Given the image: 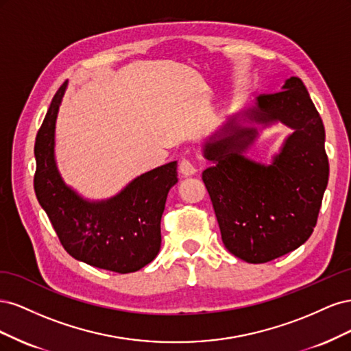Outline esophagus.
Wrapping results in <instances>:
<instances>
[{
	"mask_svg": "<svg viewBox=\"0 0 351 351\" xmlns=\"http://www.w3.org/2000/svg\"><path fill=\"white\" fill-rule=\"evenodd\" d=\"M178 171H180V174H183L184 177H190V176L196 174V167L192 164V161H189V159L184 158L178 164Z\"/></svg>",
	"mask_w": 351,
	"mask_h": 351,
	"instance_id": "34e87169",
	"label": "esophagus"
}]
</instances>
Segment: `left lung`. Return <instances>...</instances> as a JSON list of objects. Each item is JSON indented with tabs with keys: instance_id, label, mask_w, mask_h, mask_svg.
<instances>
[{
	"instance_id": "left-lung-1",
	"label": "left lung",
	"mask_w": 351,
	"mask_h": 351,
	"mask_svg": "<svg viewBox=\"0 0 351 351\" xmlns=\"http://www.w3.org/2000/svg\"><path fill=\"white\" fill-rule=\"evenodd\" d=\"M280 121L293 133L271 166L254 163L243 152L256 128ZM214 165L202 173L214 205L222 243L234 256L265 263L289 253L311 237L328 184L329 164L319 112L299 77L287 79L281 92L261 95L252 108L236 114L204 145Z\"/></svg>"
}]
</instances>
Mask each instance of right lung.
Instances as JSON below:
<instances>
[{
	"instance_id": "1",
	"label": "right lung",
	"mask_w": 351,
	"mask_h": 351,
	"mask_svg": "<svg viewBox=\"0 0 351 351\" xmlns=\"http://www.w3.org/2000/svg\"><path fill=\"white\" fill-rule=\"evenodd\" d=\"M67 82L52 98L36 134L34 178L40 206L70 256L95 268L119 274L139 271L161 249V217L177 180V162L147 171L119 195L90 202L61 178L56 155V121Z\"/></svg>"
}]
</instances>
